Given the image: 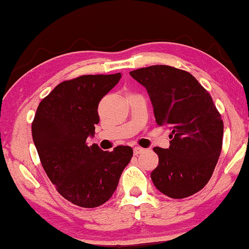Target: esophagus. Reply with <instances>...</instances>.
<instances>
[{"instance_id": "1", "label": "esophagus", "mask_w": 249, "mask_h": 249, "mask_svg": "<svg viewBox=\"0 0 249 249\" xmlns=\"http://www.w3.org/2000/svg\"><path fill=\"white\" fill-rule=\"evenodd\" d=\"M143 152H144V148H142V147L134 148V154H135V155H139V154H142Z\"/></svg>"}]
</instances>
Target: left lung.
<instances>
[{"instance_id": "1", "label": "left lung", "mask_w": 249, "mask_h": 249, "mask_svg": "<svg viewBox=\"0 0 249 249\" xmlns=\"http://www.w3.org/2000/svg\"><path fill=\"white\" fill-rule=\"evenodd\" d=\"M129 74L147 89L157 125L172 131L168 148L154 147V185L171 198L194 195L211 179L222 152L224 123L212 96L191 73L172 66Z\"/></svg>"}]
</instances>
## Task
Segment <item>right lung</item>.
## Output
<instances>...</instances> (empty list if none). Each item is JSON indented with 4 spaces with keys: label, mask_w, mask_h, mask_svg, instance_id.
Wrapping results in <instances>:
<instances>
[{
    "label": "right lung",
    "mask_w": 249,
    "mask_h": 249,
    "mask_svg": "<svg viewBox=\"0 0 249 249\" xmlns=\"http://www.w3.org/2000/svg\"><path fill=\"white\" fill-rule=\"evenodd\" d=\"M120 78L121 73L82 75L62 82L35 113L32 136L42 166L56 191L80 207L107 202L132 160L129 146L104 152L86 143L100 122L98 104Z\"/></svg>",
    "instance_id": "obj_1"
}]
</instances>
